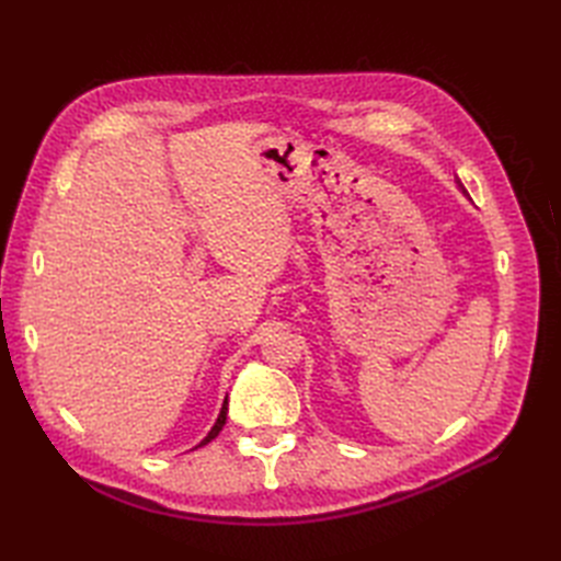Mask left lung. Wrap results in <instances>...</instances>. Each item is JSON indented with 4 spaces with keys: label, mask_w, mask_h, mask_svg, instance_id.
Listing matches in <instances>:
<instances>
[{
    "label": "left lung",
    "mask_w": 561,
    "mask_h": 561,
    "mask_svg": "<svg viewBox=\"0 0 561 561\" xmlns=\"http://www.w3.org/2000/svg\"><path fill=\"white\" fill-rule=\"evenodd\" d=\"M456 184H458V190H461V192L466 194V190H463V184H461V180H456Z\"/></svg>",
    "instance_id": "1"
}]
</instances>
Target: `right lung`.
<instances>
[{"label":"right lung","mask_w":561,"mask_h":561,"mask_svg":"<svg viewBox=\"0 0 561 561\" xmlns=\"http://www.w3.org/2000/svg\"><path fill=\"white\" fill-rule=\"evenodd\" d=\"M227 410H229V404H227V398H225V404H222V410H219V416H217V421H215V426L210 428V433L201 439V443L196 445V447H203V445H208L210 439H215L217 435H219V431L225 428V423H227Z\"/></svg>","instance_id":"obj_1"}]
</instances>
